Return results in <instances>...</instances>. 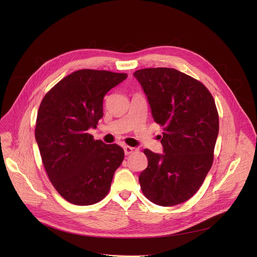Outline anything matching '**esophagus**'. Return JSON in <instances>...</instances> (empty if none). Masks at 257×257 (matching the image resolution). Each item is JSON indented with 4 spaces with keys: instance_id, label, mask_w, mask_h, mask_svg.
<instances>
[{
    "instance_id": "obj_1",
    "label": "esophagus",
    "mask_w": 257,
    "mask_h": 257,
    "mask_svg": "<svg viewBox=\"0 0 257 257\" xmlns=\"http://www.w3.org/2000/svg\"><path fill=\"white\" fill-rule=\"evenodd\" d=\"M136 151L135 148H132V147H129V146H125L124 147V152H125V155H131L132 153H134Z\"/></svg>"
}]
</instances>
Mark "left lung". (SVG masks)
<instances>
[{"label": "left lung", "instance_id": "1", "mask_svg": "<svg viewBox=\"0 0 257 257\" xmlns=\"http://www.w3.org/2000/svg\"><path fill=\"white\" fill-rule=\"evenodd\" d=\"M134 77L148 96L153 119L163 127L164 154L146 149L139 175L144 195L169 207L191 199L212 166L219 129L215 101L200 81L175 68L138 69Z\"/></svg>", "mask_w": 257, "mask_h": 257}]
</instances>
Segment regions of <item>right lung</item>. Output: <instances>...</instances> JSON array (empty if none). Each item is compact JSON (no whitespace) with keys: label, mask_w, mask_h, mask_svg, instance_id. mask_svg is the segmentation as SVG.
<instances>
[{"label":"right lung","mask_w":257,"mask_h":257,"mask_svg":"<svg viewBox=\"0 0 257 257\" xmlns=\"http://www.w3.org/2000/svg\"><path fill=\"white\" fill-rule=\"evenodd\" d=\"M127 74L79 69L52 87L40 104L35 135L49 180L67 202L87 206L107 194L124 160L118 145L87 131L103 115V97Z\"/></svg>","instance_id":"right-lung-1"}]
</instances>
